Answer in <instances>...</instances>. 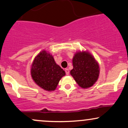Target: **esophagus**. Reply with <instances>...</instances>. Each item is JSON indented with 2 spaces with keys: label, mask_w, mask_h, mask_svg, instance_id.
<instances>
[{
  "label": "esophagus",
  "mask_w": 128,
  "mask_h": 128,
  "mask_svg": "<svg viewBox=\"0 0 128 128\" xmlns=\"http://www.w3.org/2000/svg\"><path fill=\"white\" fill-rule=\"evenodd\" d=\"M65 72H66V74L67 75H68L69 74V69H65Z\"/></svg>",
  "instance_id": "esophagus-1"
}]
</instances>
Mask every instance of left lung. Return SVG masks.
Returning a JSON list of instances; mask_svg holds the SVG:
<instances>
[{
  "mask_svg": "<svg viewBox=\"0 0 128 128\" xmlns=\"http://www.w3.org/2000/svg\"><path fill=\"white\" fill-rule=\"evenodd\" d=\"M73 69L70 75L80 87L88 88L97 81L100 74L98 64L88 52H78L72 59Z\"/></svg>",
  "mask_w": 128,
  "mask_h": 128,
  "instance_id": "8db88e82",
  "label": "left lung"
}]
</instances>
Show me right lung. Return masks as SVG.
Masks as SVG:
<instances>
[{
    "mask_svg": "<svg viewBox=\"0 0 128 128\" xmlns=\"http://www.w3.org/2000/svg\"><path fill=\"white\" fill-rule=\"evenodd\" d=\"M31 75L36 84L44 90L54 91L65 72L57 64L50 53L42 50L36 57L31 68Z\"/></svg>",
    "mask_w": 128,
    "mask_h": 128,
    "instance_id": "right-lung-1",
    "label": "right lung"
}]
</instances>
